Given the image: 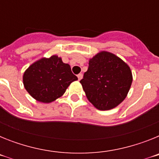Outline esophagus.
Here are the masks:
<instances>
[{"label":"esophagus","instance_id":"obj_1","mask_svg":"<svg viewBox=\"0 0 159 159\" xmlns=\"http://www.w3.org/2000/svg\"><path fill=\"white\" fill-rule=\"evenodd\" d=\"M77 76H78L79 80H82V79H83V74H81V73H80V74H79Z\"/></svg>","mask_w":159,"mask_h":159}]
</instances>
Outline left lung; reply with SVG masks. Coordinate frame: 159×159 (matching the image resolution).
Instances as JSON below:
<instances>
[{"label":"left lung","instance_id":"1","mask_svg":"<svg viewBox=\"0 0 159 159\" xmlns=\"http://www.w3.org/2000/svg\"><path fill=\"white\" fill-rule=\"evenodd\" d=\"M132 80L127 63L113 53L101 51L89 60L80 84L89 102L98 110L107 111L126 99Z\"/></svg>","mask_w":159,"mask_h":159}]
</instances>
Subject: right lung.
Returning a JSON list of instances; mask_svg holds the SVG:
<instances>
[{
  "label": "right lung",
  "instance_id": "obj_1",
  "mask_svg": "<svg viewBox=\"0 0 159 159\" xmlns=\"http://www.w3.org/2000/svg\"><path fill=\"white\" fill-rule=\"evenodd\" d=\"M77 80L69 64H64L57 55L35 61L23 75L26 91L33 99L44 103L62 96L70 84Z\"/></svg>",
  "mask_w": 159,
  "mask_h": 159
}]
</instances>
